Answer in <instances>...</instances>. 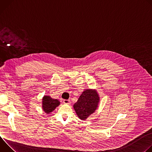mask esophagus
<instances>
[{
  "label": "esophagus",
  "instance_id": "1",
  "mask_svg": "<svg viewBox=\"0 0 152 152\" xmlns=\"http://www.w3.org/2000/svg\"><path fill=\"white\" fill-rule=\"evenodd\" d=\"M63 102H64V103H65V104H70V102L69 100H63Z\"/></svg>",
  "mask_w": 152,
  "mask_h": 152
}]
</instances>
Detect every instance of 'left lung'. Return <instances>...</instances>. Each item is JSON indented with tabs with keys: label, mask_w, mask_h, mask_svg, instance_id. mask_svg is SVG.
Listing matches in <instances>:
<instances>
[{
	"label": "left lung",
	"mask_w": 152,
	"mask_h": 152,
	"mask_svg": "<svg viewBox=\"0 0 152 152\" xmlns=\"http://www.w3.org/2000/svg\"><path fill=\"white\" fill-rule=\"evenodd\" d=\"M100 97L95 90H86L80 96L76 103L73 105L77 117L85 120L93 114L98 107Z\"/></svg>",
	"instance_id": "1"
}]
</instances>
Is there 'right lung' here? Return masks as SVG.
<instances>
[{
	"label": "right lung",
	"mask_w": 152,
	"mask_h": 152,
	"mask_svg": "<svg viewBox=\"0 0 152 152\" xmlns=\"http://www.w3.org/2000/svg\"><path fill=\"white\" fill-rule=\"evenodd\" d=\"M59 104L60 102L58 100L52 99L49 96H45L42 99V110L48 114L54 111Z\"/></svg>",
	"instance_id": "right-lung-1"
}]
</instances>
